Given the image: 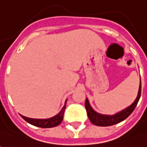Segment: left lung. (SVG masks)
<instances>
[{"mask_svg": "<svg viewBox=\"0 0 147 147\" xmlns=\"http://www.w3.org/2000/svg\"><path fill=\"white\" fill-rule=\"evenodd\" d=\"M141 89H142V84L140 81L139 89H138V93L136 99L134 100V102L131 104L129 107L127 108L122 110L121 111L117 112L115 115H102L98 113L97 111H95L94 109L92 108V107L90 106V103L89 102V99L86 98L85 100V109L87 111V115L89 117V120L91 121L92 124L97 126H111V125H114L123 121L126 118H128L130 115L132 114V112L134 111V110L136 107L137 104L139 101L140 97H141Z\"/></svg>", "mask_w": 147, "mask_h": 147, "instance_id": "left-lung-1", "label": "left lung"}]
</instances>
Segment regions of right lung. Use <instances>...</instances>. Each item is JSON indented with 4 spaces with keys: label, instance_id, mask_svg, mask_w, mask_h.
<instances>
[{
    "label": "right lung",
    "instance_id": "obj_1",
    "mask_svg": "<svg viewBox=\"0 0 147 147\" xmlns=\"http://www.w3.org/2000/svg\"><path fill=\"white\" fill-rule=\"evenodd\" d=\"M66 104H67V101L65 102L63 107L62 110L58 112V114L54 115L51 118L49 119H32V118H28L26 116H23L21 115V116L23 117L28 123L32 124L34 126L36 127H40V128H53V127H56L62 123L63 119V115L64 111H65V108H66Z\"/></svg>",
    "mask_w": 147,
    "mask_h": 147
}]
</instances>
